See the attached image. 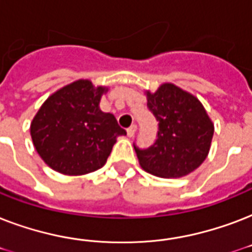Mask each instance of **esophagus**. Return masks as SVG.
<instances>
[{
	"label": "esophagus",
	"mask_w": 252,
	"mask_h": 252,
	"mask_svg": "<svg viewBox=\"0 0 252 252\" xmlns=\"http://www.w3.org/2000/svg\"><path fill=\"white\" fill-rule=\"evenodd\" d=\"M136 129H137V126H136V124H132V126H130L129 128L126 129V133H128V136H129V137H132V136L136 133Z\"/></svg>",
	"instance_id": "34e87169"
}]
</instances>
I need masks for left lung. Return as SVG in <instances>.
Listing matches in <instances>:
<instances>
[{"label":"left lung","instance_id":"8db88e82","mask_svg":"<svg viewBox=\"0 0 252 252\" xmlns=\"http://www.w3.org/2000/svg\"><path fill=\"white\" fill-rule=\"evenodd\" d=\"M148 108L158 122L157 140L148 149L133 144L145 171L180 178L199 167L211 149L213 123L200 100L172 84L146 91Z\"/></svg>","mask_w":252,"mask_h":252}]
</instances>
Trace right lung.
Here are the masks:
<instances>
[{
    "label": "right lung",
    "instance_id": "add662e5",
    "mask_svg": "<svg viewBox=\"0 0 252 252\" xmlns=\"http://www.w3.org/2000/svg\"><path fill=\"white\" fill-rule=\"evenodd\" d=\"M107 89L89 80L66 85L49 96L31 123V138L41 159L65 175H84L107 162L118 136L126 134L99 102Z\"/></svg>",
    "mask_w": 252,
    "mask_h": 252
}]
</instances>
